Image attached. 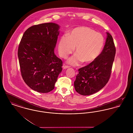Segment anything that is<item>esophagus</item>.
<instances>
[{"label": "esophagus", "mask_w": 133, "mask_h": 133, "mask_svg": "<svg viewBox=\"0 0 133 133\" xmlns=\"http://www.w3.org/2000/svg\"><path fill=\"white\" fill-rule=\"evenodd\" d=\"M70 66H67V65H64L63 66L64 69H67V68H68Z\"/></svg>", "instance_id": "1"}]
</instances>
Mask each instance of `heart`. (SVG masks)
Returning a JSON list of instances; mask_svg holds the SVG:
<instances>
[{
    "label": "heart",
    "instance_id": "heart-1",
    "mask_svg": "<svg viewBox=\"0 0 133 133\" xmlns=\"http://www.w3.org/2000/svg\"><path fill=\"white\" fill-rule=\"evenodd\" d=\"M104 44L101 33L88 27H77L60 38L58 52L61 57L66 58L75 47L76 54L68 59L67 63L77 66L82 61L88 63L95 60L101 52Z\"/></svg>",
    "mask_w": 133,
    "mask_h": 133
}]
</instances>
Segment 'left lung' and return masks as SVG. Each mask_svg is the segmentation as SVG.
Masks as SVG:
<instances>
[{
	"label": "left lung",
	"mask_w": 133,
	"mask_h": 133,
	"mask_svg": "<svg viewBox=\"0 0 133 133\" xmlns=\"http://www.w3.org/2000/svg\"><path fill=\"white\" fill-rule=\"evenodd\" d=\"M107 37L101 54L95 60L78 70L74 81L76 92L80 95H92L100 91L110 78L116 54V48L111 35Z\"/></svg>",
	"instance_id": "left-lung-1"
}]
</instances>
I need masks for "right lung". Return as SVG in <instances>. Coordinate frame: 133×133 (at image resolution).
<instances>
[{
  "instance_id": "1",
  "label": "right lung",
  "mask_w": 133,
  "mask_h": 133,
  "mask_svg": "<svg viewBox=\"0 0 133 133\" xmlns=\"http://www.w3.org/2000/svg\"><path fill=\"white\" fill-rule=\"evenodd\" d=\"M59 26L45 23L32 26L24 33L18 57L21 76L26 84L39 93L54 88L61 72L62 61L54 54Z\"/></svg>"
}]
</instances>
